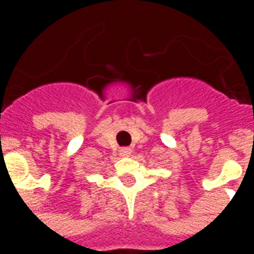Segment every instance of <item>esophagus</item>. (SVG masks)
Segmentation results:
<instances>
[{
	"mask_svg": "<svg viewBox=\"0 0 254 254\" xmlns=\"http://www.w3.org/2000/svg\"><path fill=\"white\" fill-rule=\"evenodd\" d=\"M130 154H131L130 147H121V149H120V155H123V157H129Z\"/></svg>",
	"mask_w": 254,
	"mask_h": 254,
	"instance_id": "34e87169",
	"label": "esophagus"
}]
</instances>
